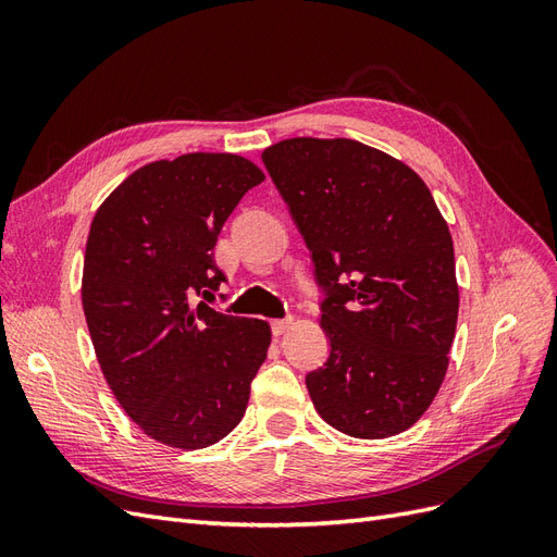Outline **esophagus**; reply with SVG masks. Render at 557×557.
I'll return each mask as SVG.
<instances>
[{
	"mask_svg": "<svg viewBox=\"0 0 557 557\" xmlns=\"http://www.w3.org/2000/svg\"><path fill=\"white\" fill-rule=\"evenodd\" d=\"M290 325H293V318L274 320V323H272V332H274V336H281V334H285V332L290 330Z\"/></svg>",
	"mask_w": 557,
	"mask_h": 557,
	"instance_id": "esophagus-1",
	"label": "esophagus"
}]
</instances>
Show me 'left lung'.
Masks as SVG:
<instances>
[{
  "instance_id": "obj_1",
  "label": "left lung",
  "mask_w": 557,
  "mask_h": 557,
  "mask_svg": "<svg viewBox=\"0 0 557 557\" xmlns=\"http://www.w3.org/2000/svg\"><path fill=\"white\" fill-rule=\"evenodd\" d=\"M262 162L323 285L327 362L315 411L356 440L409 430L440 393L458 323L453 239L425 181L352 139L295 137Z\"/></svg>"
}]
</instances>
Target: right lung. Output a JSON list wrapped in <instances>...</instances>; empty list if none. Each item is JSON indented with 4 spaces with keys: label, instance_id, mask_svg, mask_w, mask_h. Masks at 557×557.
<instances>
[{
    "label": "right lung",
    "instance_id": "add662e5",
    "mask_svg": "<svg viewBox=\"0 0 557 557\" xmlns=\"http://www.w3.org/2000/svg\"><path fill=\"white\" fill-rule=\"evenodd\" d=\"M262 181L242 156L185 153L139 166L92 218L81 299L95 356L123 411L164 446L207 448L237 428L272 344L267 320L193 305L225 281L218 234Z\"/></svg>",
    "mask_w": 557,
    "mask_h": 557
}]
</instances>
